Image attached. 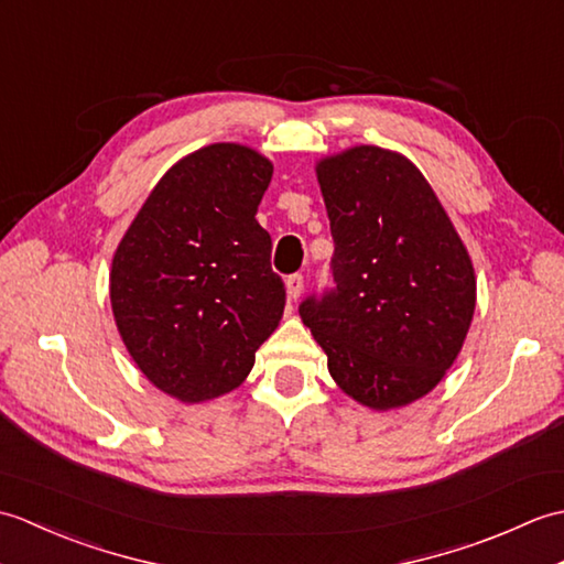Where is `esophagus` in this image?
I'll return each mask as SVG.
<instances>
[{
	"instance_id": "1",
	"label": "esophagus",
	"mask_w": 564,
	"mask_h": 564,
	"mask_svg": "<svg viewBox=\"0 0 564 564\" xmlns=\"http://www.w3.org/2000/svg\"><path fill=\"white\" fill-rule=\"evenodd\" d=\"M303 289H305V281H303L301 273H293V275H289V279H285V293H289L293 303L303 295Z\"/></svg>"
}]
</instances>
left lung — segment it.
<instances>
[{
	"instance_id": "left-lung-1",
	"label": "left lung",
	"mask_w": 564,
	"mask_h": 564,
	"mask_svg": "<svg viewBox=\"0 0 564 564\" xmlns=\"http://www.w3.org/2000/svg\"><path fill=\"white\" fill-rule=\"evenodd\" d=\"M334 289L301 317L334 382L388 412L434 390L475 313V269L424 174L400 152L356 145L317 162Z\"/></svg>"
}]
</instances>
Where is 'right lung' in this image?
<instances>
[{"label":"right lung","instance_id":"add662e5","mask_svg":"<svg viewBox=\"0 0 564 564\" xmlns=\"http://www.w3.org/2000/svg\"><path fill=\"white\" fill-rule=\"evenodd\" d=\"M273 164L215 142L166 172L118 245L111 307L128 354L154 388L206 402L242 386L279 327L285 289L257 223Z\"/></svg>","mask_w":564,"mask_h":564}]
</instances>
